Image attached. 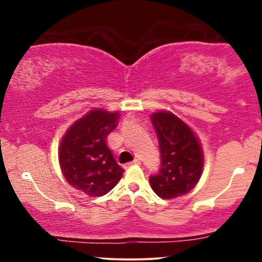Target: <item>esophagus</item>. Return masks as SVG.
Here are the masks:
<instances>
[{
	"mask_svg": "<svg viewBox=\"0 0 262 262\" xmlns=\"http://www.w3.org/2000/svg\"><path fill=\"white\" fill-rule=\"evenodd\" d=\"M130 164H131V166H132V164H141V161H139V160H137V159H136V160H134V161H132V162H130V163H128V166H130Z\"/></svg>",
	"mask_w": 262,
	"mask_h": 262,
	"instance_id": "1",
	"label": "esophagus"
}]
</instances>
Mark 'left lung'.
<instances>
[{"label":"left lung","instance_id":"1","mask_svg":"<svg viewBox=\"0 0 262 262\" xmlns=\"http://www.w3.org/2000/svg\"><path fill=\"white\" fill-rule=\"evenodd\" d=\"M161 150L159 173L149 179L152 191L162 199L185 195L195 187L204 168V152L194 131L169 111L150 117Z\"/></svg>","mask_w":262,"mask_h":262}]
</instances>
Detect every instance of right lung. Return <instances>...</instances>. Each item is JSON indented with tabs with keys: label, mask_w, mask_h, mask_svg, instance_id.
Listing matches in <instances>:
<instances>
[{
	"label": "right lung",
	"mask_w": 262,
	"mask_h": 262,
	"mask_svg": "<svg viewBox=\"0 0 262 262\" xmlns=\"http://www.w3.org/2000/svg\"><path fill=\"white\" fill-rule=\"evenodd\" d=\"M120 114L94 108L77 119L60 141L58 160L68 184L91 196L108 193L124 169L107 146V136L118 125Z\"/></svg>",
	"instance_id": "add662e5"
}]
</instances>
